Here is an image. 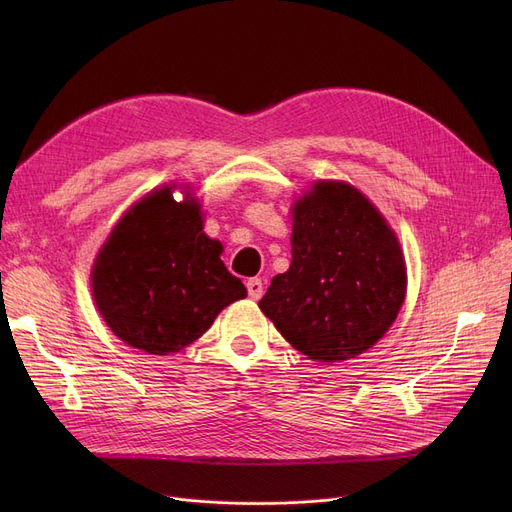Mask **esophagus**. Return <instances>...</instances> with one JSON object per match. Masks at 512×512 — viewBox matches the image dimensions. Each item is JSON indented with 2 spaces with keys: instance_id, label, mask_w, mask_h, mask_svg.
Wrapping results in <instances>:
<instances>
[{
  "instance_id": "esophagus-1",
  "label": "esophagus",
  "mask_w": 512,
  "mask_h": 512,
  "mask_svg": "<svg viewBox=\"0 0 512 512\" xmlns=\"http://www.w3.org/2000/svg\"><path fill=\"white\" fill-rule=\"evenodd\" d=\"M247 290H249V297L253 301H259L263 297V282H261V278L247 280Z\"/></svg>"
}]
</instances>
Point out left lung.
I'll use <instances>...</instances> for the list:
<instances>
[{
  "label": "left lung",
  "instance_id": "1",
  "mask_svg": "<svg viewBox=\"0 0 512 512\" xmlns=\"http://www.w3.org/2000/svg\"><path fill=\"white\" fill-rule=\"evenodd\" d=\"M292 220L290 267L274 276L259 307L309 359H353L386 334L405 301L398 240L344 182H317Z\"/></svg>",
  "mask_w": 512,
  "mask_h": 512
}]
</instances>
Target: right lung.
<instances>
[{"mask_svg": "<svg viewBox=\"0 0 512 512\" xmlns=\"http://www.w3.org/2000/svg\"><path fill=\"white\" fill-rule=\"evenodd\" d=\"M203 232L199 205L176 203L161 188L134 205L95 261L91 284L99 313L126 344L149 355L178 353L209 330L247 288Z\"/></svg>", "mask_w": 512, "mask_h": 512, "instance_id": "obj_1", "label": "right lung"}]
</instances>
